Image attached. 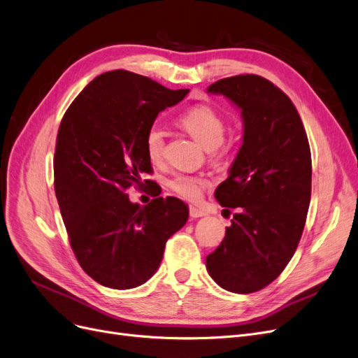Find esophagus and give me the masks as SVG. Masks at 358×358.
Here are the masks:
<instances>
[{
  "label": "esophagus",
  "mask_w": 358,
  "mask_h": 358,
  "mask_svg": "<svg viewBox=\"0 0 358 358\" xmlns=\"http://www.w3.org/2000/svg\"><path fill=\"white\" fill-rule=\"evenodd\" d=\"M189 216H191L192 219H198V217L207 216V213H206L204 210H201V208H196V207L191 206V207H189Z\"/></svg>",
  "instance_id": "34e87169"
}]
</instances>
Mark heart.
<instances>
[{"label":"heart","instance_id":"obj_1","mask_svg":"<svg viewBox=\"0 0 358 358\" xmlns=\"http://www.w3.org/2000/svg\"><path fill=\"white\" fill-rule=\"evenodd\" d=\"M178 122L185 131L207 150H211L216 154L222 150L226 126L216 110L208 106H195L182 113ZM164 131L159 124H151L144 135V148L148 160L154 164L160 163L164 157ZM167 185L176 195L189 199V201H196L203 195L208 180L203 176L180 173L171 178Z\"/></svg>","mask_w":358,"mask_h":358}]
</instances>
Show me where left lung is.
<instances>
[{
    "label": "left lung",
    "mask_w": 358,
    "mask_h": 358,
    "mask_svg": "<svg viewBox=\"0 0 358 358\" xmlns=\"http://www.w3.org/2000/svg\"><path fill=\"white\" fill-rule=\"evenodd\" d=\"M241 110L242 145L214 196L238 208L208 275L235 294L260 291L287 267L301 239L311 198V154L288 95L257 75L224 78L207 88Z\"/></svg>",
    "instance_id": "8db88e82"
}]
</instances>
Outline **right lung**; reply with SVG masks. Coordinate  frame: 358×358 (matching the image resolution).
Listing matches in <instances>:
<instances>
[{"instance_id": "1", "label": "right lung", "mask_w": 358, "mask_h": 358, "mask_svg": "<svg viewBox=\"0 0 358 358\" xmlns=\"http://www.w3.org/2000/svg\"><path fill=\"white\" fill-rule=\"evenodd\" d=\"M188 92L113 70L90 82L64 113L54 154L55 196L80 267L103 287L145 283L162 263L167 239L188 220V206L179 198L139 206L126 194L152 171L147 129Z\"/></svg>"}]
</instances>
